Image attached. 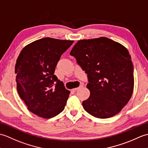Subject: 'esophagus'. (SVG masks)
Returning a JSON list of instances; mask_svg holds the SVG:
<instances>
[{
    "label": "esophagus",
    "instance_id": "obj_1",
    "mask_svg": "<svg viewBox=\"0 0 148 148\" xmlns=\"http://www.w3.org/2000/svg\"><path fill=\"white\" fill-rule=\"evenodd\" d=\"M82 87H83V85H80L79 87H77V88H74L72 90H73V92H75V91H76V90H78V89H80V88H82Z\"/></svg>",
    "mask_w": 148,
    "mask_h": 148
}]
</instances>
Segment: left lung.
<instances>
[{
  "label": "left lung",
  "mask_w": 148,
  "mask_h": 148,
  "mask_svg": "<svg viewBox=\"0 0 148 148\" xmlns=\"http://www.w3.org/2000/svg\"><path fill=\"white\" fill-rule=\"evenodd\" d=\"M70 55L87 74L90 94L82 103L94 117L108 119L119 113L134 90V66L127 49L106 37L80 40Z\"/></svg>",
  "instance_id": "8db88e82"
}]
</instances>
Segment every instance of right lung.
Wrapping results in <instances>:
<instances>
[{
	"instance_id": "1",
	"label": "right lung",
	"mask_w": 148,
	"mask_h": 148,
	"mask_svg": "<svg viewBox=\"0 0 148 148\" xmlns=\"http://www.w3.org/2000/svg\"><path fill=\"white\" fill-rule=\"evenodd\" d=\"M73 43L45 37L29 44L19 54L15 66L18 92L36 115L51 119L64 109L70 92L54 71L61 55Z\"/></svg>"
}]
</instances>
